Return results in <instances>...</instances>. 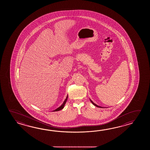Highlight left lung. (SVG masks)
I'll list each match as a JSON object with an SVG mask.
<instances>
[{"label":"left lung","mask_w":150,"mask_h":150,"mask_svg":"<svg viewBox=\"0 0 150 150\" xmlns=\"http://www.w3.org/2000/svg\"><path fill=\"white\" fill-rule=\"evenodd\" d=\"M90 101H91V102H92V103L93 105H95V106H96V107H99V108H103V107H100V106H99V105H96V103H94V102H93L90 99Z\"/></svg>","instance_id":"obj_1"}]
</instances>
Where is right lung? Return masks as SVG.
<instances>
[{"mask_svg": "<svg viewBox=\"0 0 150 150\" xmlns=\"http://www.w3.org/2000/svg\"><path fill=\"white\" fill-rule=\"evenodd\" d=\"M67 98H68V95H67V98H66L65 100H64V101L63 102V104H62V105L59 107H58V108L56 109H55L54 110H53V112H57V111H59V110H61L62 109H63L64 108V105H65V103H66V102L67 101Z\"/></svg>", "mask_w": 150, "mask_h": 150, "instance_id": "right-lung-1", "label": "right lung"}]
</instances>
